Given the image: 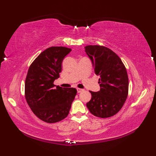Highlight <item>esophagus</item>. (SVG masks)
<instances>
[{
  "label": "esophagus",
  "mask_w": 156,
  "mask_h": 156,
  "mask_svg": "<svg viewBox=\"0 0 156 156\" xmlns=\"http://www.w3.org/2000/svg\"><path fill=\"white\" fill-rule=\"evenodd\" d=\"M82 91H83V89H81V88H77V92L78 93H80Z\"/></svg>",
  "instance_id": "34e87169"
}]
</instances>
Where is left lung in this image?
Segmentation results:
<instances>
[{"mask_svg":"<svg viewBox=\"0 0 156 156\" xmlns=\"http://www.w3.org/2000/svg\"><path fill=\"white\" fill-rule=\"evenodd\" d=\"M85 51L100 76L98 92L90 90V101L87 107L96 117H112L121 110L128 96L129 78L125 66L117 54L102 45H88Z\"/></svg>","mask_w":156,"mask_h":156,"instance_id":"obj_1","label":"left lung"}]
</instances>
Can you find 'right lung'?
<instances>
[{"instance_id":"right-lung-1","label":"right lung","mask_w":156,"mask_h":156,"mask_svg":"<svg viewBox=\"0 0 156 156\" xmlns=\"http://www.w3.org/2000/svg\"><path fill=\"white\" fill-rule=\"evenodd\" d=\"M70 48L54 46L41 52L31 63L25 83L26 101L33 112L41 121L54 123L65 119L77 90L74 88H55L62 62Z\"/></svg>"}]
</instances>
